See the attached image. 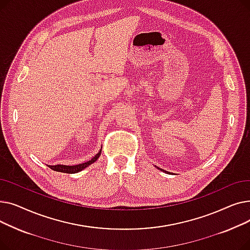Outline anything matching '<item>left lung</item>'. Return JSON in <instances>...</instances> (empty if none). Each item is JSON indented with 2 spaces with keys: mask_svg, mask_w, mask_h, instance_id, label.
I'll return each mask as SVG.
<instances>
[{
  "mask_svg": "<svg viewBox=\"0 0 250 250\" xmlns=\"http://www.w3.org/2000/svg\"><path fill=\"white\" fill-rule=\"evenodd\" d=\"M157 168H158V167H157ZM158 169H160V168H158ZM161 170V171H164V170L163 169H160ZM164 172H166V171H164Z\"/></svg>",
  "mask_w": 250,
  "mask_h": 250,
  "instance_id": "1",
  "label": "left lung"
}]
</instances>
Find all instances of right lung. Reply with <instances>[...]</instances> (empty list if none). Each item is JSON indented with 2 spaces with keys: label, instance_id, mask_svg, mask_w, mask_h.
I'll use <instances>...</instances> for the list:
<instances>
[{
  "label": "right lung",
  "instance_id": "add662e5",
  "mask_svg": "<svg viewBox=\"0 0 250 250\" xmlns=\"http://www.w3.org/2000/svg\"><path fill=\"white\" fill-rule=\"evenodd\" d=\"M101 149L93 157V158H91L89 161L84 162V163H80V164H77V165H62V164L61 165V164H57V165H47V166L50 169L55 170V171H58V172H64V173H71V174L80 172V171H82L83 169H85L86 167L91 165L92 163H94L99 158V156L101 155Z\"/></svg>",
  "mask_w": 250,
  "mask_h": 250
}]
</instances>
